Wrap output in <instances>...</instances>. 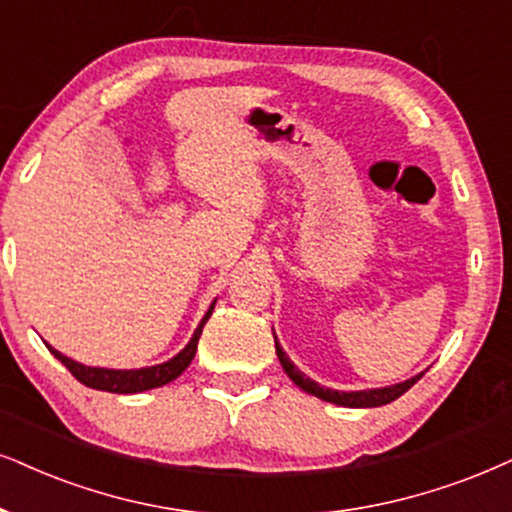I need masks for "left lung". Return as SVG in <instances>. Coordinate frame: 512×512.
I'll use <instances>...</instances> for the list:
<instances>
[{
  "mask_svg": "<svg viewBox=\"0 0 512 512\" xmlns=\"http://www.w3.org/2000/svg\"><path fill=\"white\" fill-rule=\"evenodd\" d=\"M276 338V335H274ZM276 354H278V361H281L283 371L288 373V378L293 380V383L304 390L307 394H314V397H319L323 401H331V404H338V406H347V409H373V406H385L394 401L397 397H401L406 390H411L413 385L418 383L420 378H423V373L413 375V378L404 380V383H397V385H390V387H380V390H359V392H338V390H331V387H321L319 383H314L312 378H307L300 368H297L293 361L288 359V354L283 352V347L278 345L276 340Z\"/></svg>",
  "mask_w": 512,
  "mask_h": 512,
  "instance_id": "obj_1",
  "label": "left lung"
}]
</instances>
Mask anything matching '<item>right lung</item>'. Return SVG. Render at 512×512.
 Masks as SVG:
<instances>
[{
  "label": "right lung",
  "mask_w": 512,
  "mask_h": 512,
  "mask_svg": "<svg viewBox=\"0 0 512 512\" xmlns=\"http://www.w3.org/2000/svg\"><path fill=\"white\" fill-rule=\"evenodd\" d=\"M212 309H215V302L210 304V309H208V312H205L203 321L198 323L196 333H193V338L189 340V345L181 349L177 357H172L170 361H165V364H158V366L132 368V371H115V368L84 366V364H77V361H73V359L63 357V354L58 352V349L51 347V345H47V347H49V352L54 354V357L61 361V364L66 366L68 371L73 373L82 385L92 387V390L115 392V394L146 392V390H153V387H163L167 383H172L174 378H179V375L184 373L186 368H189L193 357H196L198 338H200V333H203L205 321L210 319Z\"/></svg>",
  "instance_id": "add662e5"
}]
</instances>
